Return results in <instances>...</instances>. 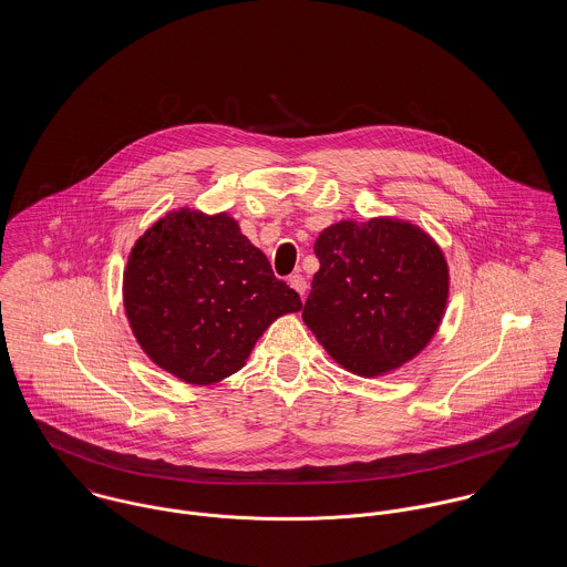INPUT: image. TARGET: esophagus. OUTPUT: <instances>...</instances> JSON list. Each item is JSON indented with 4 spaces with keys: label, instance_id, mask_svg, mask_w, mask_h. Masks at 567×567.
<instances>
[{
    "label": "esophagus",
    "instance_id": "obj_1",
    "mask_svg": "<svg viewBox=\"0 0 567 567\" xmlns=\"http://www.w3.org/2000/svg\"><path fill=\"white\" fill-rule=\"evenodd\" d=\"M288 284L301 295V297H306V292H308V281H306V277L303 275H290V279H288Z\"/></svg>",
    "mask_w": 567,
    "mask_h": 567
}]
</instances>
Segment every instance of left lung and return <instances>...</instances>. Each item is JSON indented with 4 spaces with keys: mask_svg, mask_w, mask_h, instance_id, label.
I'll return each instance as SVG.
<instances>
[{
    "mask_svg": "<svg viewBox=\"0 0 567 567\" xmlns=\"http://www.w3.org/2000/svg\"><path fill=\"white\" fill-rule=\"evenodd\" d=\"M321 261L303 321L347 371L378 378L419 355L443 321L450 270L423 229L398 218L340 220L315 243Z\"/></svg>",
    "mask_w": 567,
    "mask_h": 567,
    "instance_id": "left-lung-1",
    "label": "left lung"
}]
</instances>
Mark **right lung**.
Masks as SVG:
<instances>
[{
    "mask_svg": "<svg viewBox=\"0 0 567 567\" xmlns=\"http://www.w3.org/2000/svg\"><path fill=\"white\" fill-rule=\"evenodd\" d=\"M301 308L225 212H169L135 243L124 270V310L137 342L187 384L240 371L268 324Z\"/></svg>",
    "mask_w": 567,
    "mask_h": 567,
    "instance_id": "1",
    "label": "right lung"
}]
</instances>
